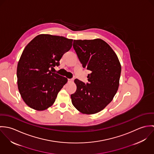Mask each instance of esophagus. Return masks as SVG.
<instances>
[{
    "instance_id": "34e87169",
    "label": "esophagus",
    "mask_w": 154,
    "mask_h": 154,
    "mask_svg": "<svg viewBox=\"0 0 154 154\" xmlns=\"http://www.w3.org/2000/svg\"><path fill=\"white\" fill-rule=\"evenodd\" d=\"M73 79H68L69 82H73Z\"/></svg>"
}]
</instances>
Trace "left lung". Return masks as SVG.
Wrapping results in <instances>:
<instances>
[{"instance_id": "obj_1", "label": "left lung", "mask_w": 154, "mask_h": 154, "mask_svg": "<svg viewBox=\"0 0 154 154\" xmlns=\"http://www.w3.org/2000/svg\"><path fill=\"white\" fill-rule=\"evenodd\" d=\"M73 47L84 67L91 71L86 84L75 79L77 88L70 97L73 106L84 114L103 110L118 90L121 73L119 59L101 39L73 40Z\"/></svg>"}]
</instances>
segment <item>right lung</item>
Instances as JSON below:
<instances>
[{
  "mask_svg": "<svg viewBox=\"0 0 154 154\" xmlns=\"http://www.w3.org/2000/svg\"><path fill=\"white\" fill-rule=\"evenodd\" d=\"M73 40L41 34L24 48L17 67L18 87L24 102L31 109L44 110L54 103L67 79L51 69L60 65Z\"/></svg>",
  "mask_w": 154,
  "mask_h": 154,
  "instance_id": "add662e5",
  "label": "right lung"
}]
</instances>
